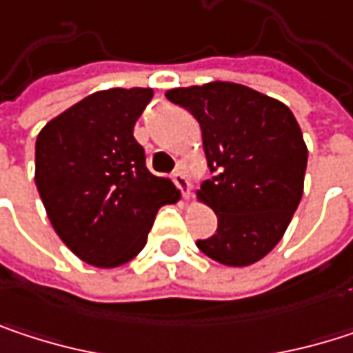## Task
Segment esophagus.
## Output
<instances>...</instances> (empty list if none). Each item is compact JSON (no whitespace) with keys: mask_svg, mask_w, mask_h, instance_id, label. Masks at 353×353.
Here are the masks:
<instances>
[{"mask_svg":"<svg viewBox=\"0 0 353 353\" xmlns=\"http://www.w3.org/2000/svg\"><path fill=\"white\" fill-rule=\"evenodd\" d=\"M174 183H176L177 188L181 190V194L185 196V198H190L192 196V183H190V177L185 174V170L183 168H177V172L174 174Z\"/></svg>","mask_w":353,"mask_h":353,"instance_id":"34e87169","label":"esophagus"}]
</instances>
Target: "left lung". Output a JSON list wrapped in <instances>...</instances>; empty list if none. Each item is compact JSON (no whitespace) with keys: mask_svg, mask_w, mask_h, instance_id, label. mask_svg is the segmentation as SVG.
<instances>
[{"mask_svg":"<svg viewBox=\"0 0 353 353\" xmlns=\"http://www.w3.org/2000/svg\"><path fill=\"white\" fill-rule=\"evenodd\" d=\"M165 96L200 122L208 168L219 172L198 190L219 216V229L196 245L223 265L259 261L278 245L303 198L309 151L294 114L231 81L176 88Z\"/></svg>","mask_w":353,"mask_h":353,"instance_id":"obj_1","label":"left lung"}]
</instances>
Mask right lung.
<instances>
[{
	"label": "right lung",
	"instance_id": "right-lung-1",
	"mask_svg": "<svg viewBox=\"0 0 353 353\" xmlns=\"http://www.w3.org/2000/svg\"><path fill=\"white\" fill-rule=\"evenodd\" d=\"M151 88L96 92L36 137V188L61 241L96 268H118L141 253L176 185L153 176L132 137Z\"/></svg>",
	"mask_w": 353,
	"mask_h": 353
}]
</instances>
